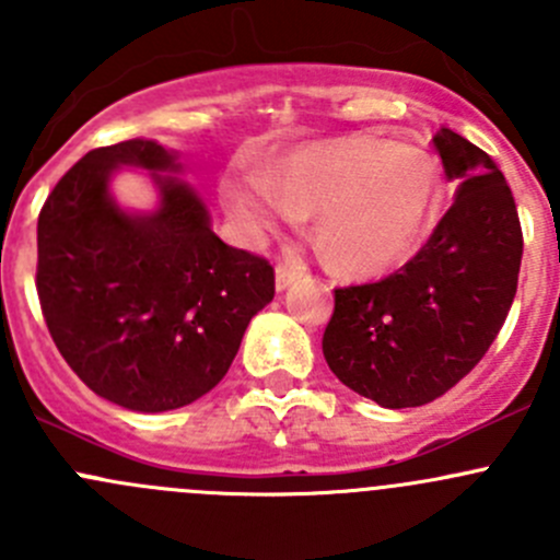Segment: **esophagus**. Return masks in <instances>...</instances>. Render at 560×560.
I'll list each match as a JSON object with an SVG mask.
<instances>
[{
	"label": "esophagus",
	"instance_id": "34e87169",
	"mask_svg": "<svg viewBox=\"0 0 560 560\" xmlns=\"http://www.w3.org/2000/svg\"><path fill=\"white\" fill-rule=\"evenodd\" d=\"M303 273H306V268H303L301 262H295V259H284V262L276 265V290H287V287H290L295 279H301Z\"/></svg>",
	"mask_w": 560,
	"mask_h": 560
}]
</instances>
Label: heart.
<instances>
[{
  "instance_id": "heart-1",
  "label": "heart",
  "mask_w": 560,
  "mask_h": 560,
  "mask_svg": "<svg viewBox=\"0 0 560 560\" xmlns=\"http://www.w3.org/2000/svg\"><path fill=\"white\" fill-rule=\"evenodd\" d=\"M439 200V162L425 149L374 135L306 145L222 184L230 219L252 238L314 217L319 257L347 276L404 262L431 230Z\"/></svg>"
}]
</instances>
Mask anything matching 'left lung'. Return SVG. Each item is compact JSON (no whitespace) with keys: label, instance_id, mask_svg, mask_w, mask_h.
<instances>
[{"label":"left lung","instance_id":"obj_1","mask_svg":"<svg viewBox=\"0 0 560 560\" xmlns=\"http://www.w3.org/2000/svg\"><path fill=\"white\" fill-rule=\"evenodd\" d=\"M455 202L425 246L374 284L336 290L322 336L332 374L385 409L455 387L499 336L517 292L523 230L504 173L466 138H433Z\"/></svg>","mask_w":560,"mask_h":560}]
</instances>
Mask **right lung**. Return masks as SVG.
<instances>
[{"label": "right lung", "instance_id": "1", "mask_svg": "<svg viewBox=\"0 0 560 560\" xmlns=\"http://www.w3.org/2000/svg\"><path fill=\"white\" fill-rule=\"evenodd\" d=\"M121 164L152 171L161 208L124 212L109 195ZM173 151L124 140L83 156L37 219V295L61 358L100 398L171 411L213 389L248 322L273 301L265 257L228 246L175 175Z\"/></svg>", "mask_w": 560, "mask_h": 560}]
</instances>
